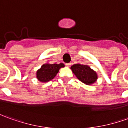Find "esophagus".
<instances>
[{"label":"esophagus","mask_w":128,"mask_h":128,"mask_svg":"<svg viewBox=\"0 0 128 128\" xmlns=\"http://www.w3.org/2000/svg\"><path fill=\"white\" fill-rule=\"evenodd\" d=\"M66 65L68 67H70V66H71V63H66Z\"/></svg>","instance_id":"esophagus-1"}]
</instances>
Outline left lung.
Segmentation results:
<instances>
[{"label":"left lung","instance_id":"8db88e82","mask_svg":"<svg viewBox=\"0 0 128 128\" xmlns=\"http://www.w3.org/2000/svg\"><path fill=\"white\" fill-rule=\"evenodd\" d=\"M71 69L78 79L86 85H92L97 80V75L96 72L88 65L74 64L71 66Z\"/></svg>","mask_w":128,"mask_h":128}]
</instances>
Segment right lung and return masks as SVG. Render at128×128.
<instances>
[{
    "mask_svg": "<svg viewBox=\"0 0 128 128\" xmlns=\"http://www.w3.org/2000/svg\"><path fill=\"white\" fill-rule=\"evenodd\" d=\"M62 67H64V64L62 63L43 64L36 72V77L40 82H48L56 76L60 68Z\"/></svg>",
    "mask_w": 128,
    "mask_h": 128,
    "instance_id": "1",
    "label": "right lung"
}]
</instances>
